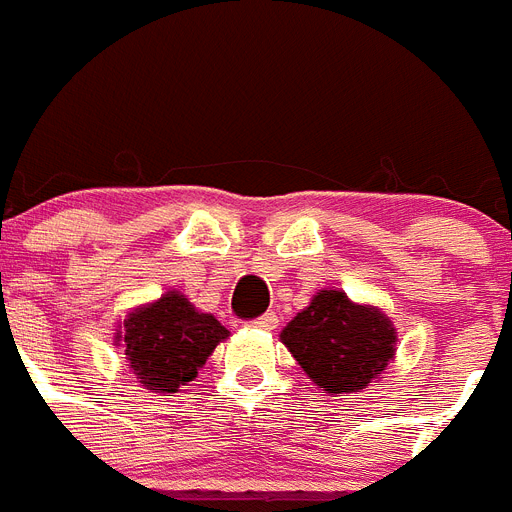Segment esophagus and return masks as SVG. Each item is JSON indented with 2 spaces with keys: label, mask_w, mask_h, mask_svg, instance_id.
<instances>
[{
  "label": "esophagus",
  "mask_w": 512,
  "mask_h": 512,
  "mask_svg": "<svg viewBox=\"0 0 512 512\" xmlns=\"http://www.w3.org/2000/svg\"><path fill=\"white\" fill-rule=\"evenodd\" d=\"M249 326L263 328V331H273V328L278 326V318H276V313H265L263 318H257V321H252Z\"/></svg>",
  "instance_id": "esophagus-1"
}]
</instances>
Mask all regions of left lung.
<instances>
[{"mask_svg":"<svg viewBox=\"0 0 512 512\" xmlns=\"http://www.w3.org/2000/svg\"><path fill=\"white\" fill-rule=\"evenodd\" d=\"M299 368L326 394L360 392L381 378L397 355V328L376 305L355 302L342 289H318L281 331Z\"/></svg>","mask_w":512,"mask_h":512,"instance_id":"1","label":"left lung"}]
</instances>
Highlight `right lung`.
<instances>
[{"label":"right lung","mask_w":512,"mask_h":512,"mask_svg":"<svg viewBox=\"0 0 512 512\" xmlns=\"http://www.w3.org/2000/svg\"><path fill=\"white\" fill-rule=\"evenodd\" d=\"M228 339L213 313H202L189 297L170 289L162 297L136 305L115 326V344H123L128 368L144 389L176 394Z\"/></svg>","instance_id":"right-lung-1"}]
</instances>
